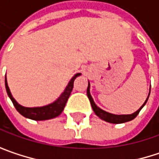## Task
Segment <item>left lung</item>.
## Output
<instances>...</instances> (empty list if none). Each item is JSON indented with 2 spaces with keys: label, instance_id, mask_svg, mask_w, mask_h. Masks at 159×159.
<instances>
[{
  "label": "left lung",
  "instance_id": "1",
  "mask_svg": "<svg viewBox=\"0 0 159 159\" xmlns=\"http://www.w3.org/2000/svg\"><path fill=\"white\" fill-rule=\"evenodd\" d=\"M89 88H90V86H89V83H88L86 94H87V97H88V98H89V100H90V103H91V106H92V109H93L94 112H95L96 115L98 116L101 120H105V121H108V122H111V123H123V122L130 121V120H134V119L138 115V113L140 112V111L142 110V108L144 106V104L146 103V101H147V99H148V97H149V95H148V97H147L145 102L143 104V106H142L138 111H135L134 113L129 114V115H115V114H111V113H109V112H107V111L99 109V108L95 104V102H94V100H93V98H92V97H91V95H90Z\"/></svg>",
  "mask_w": 159,
  "mask_h": 159
}]
</instances>
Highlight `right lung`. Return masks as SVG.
<instances>
[{
  "label": "right lung",
  "instance_id": "obj_1",
  "mask_svg": "<svg viewBox=\"0 0 159 159\" xmlns=\"http://www.w3.org/2000/svg\"><path fill=\"white\" fill-rule=\"evenodd\" d=\"M81 74H76L71 81L69 82L68 85L66 86L65 90L63 91V93L60 96V98L54 101L53 103L47 105V106H44V107H39V108H25V107H23L21 105H19L17 102L16 101V99L13 98L11 92H10V89L8 87V84H7V81H6V76H5V88H6V91H7V94L9 96V98H11L14 106L16 107V111H18L21 115H23L24 117L25 118H28V119H31V120H49V119H52V118H55L57 116H59L65 107L66 105V102L71 95V92L73 90V87H74V82L75 79L79 76Z\"/></svg>",
  "mask_w": 159,
  "mask_h": 159
}]
</instances>
